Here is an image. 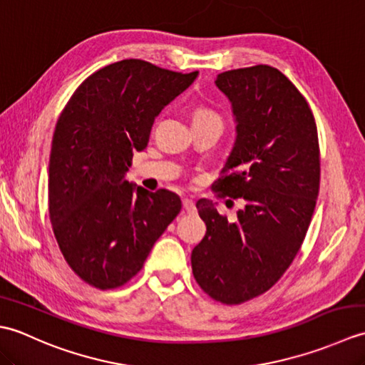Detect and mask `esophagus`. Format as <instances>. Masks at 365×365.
I'll list each match as a JSON object with an SVG mask.
<instances>
[{
  "label": "esophagus",
  "instance_id": "esophagus-1",
  "mask_svg": "<svg viewBox=\"0 0 365 365\" xmlns=\"http://www.w3.org/2000/svg\"><path fill=\"white\" fill-rule=\"evenodd\" d=\"M182 202H183V208H185V210H187L188 213H195V212H196V205H195V202H192L191 199L185 197V199L182 200Z\"/></svg>",
  "mask_w": 365,
  "mask_h": 365
}]
</instances>
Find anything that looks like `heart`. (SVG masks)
I'll return each mask as SVG.
<instances>
[{
    "instance_id": "obj_1",
    "label": "heart",
    "mask_w": 365,
    "mask_h": 365,
    "mask_svg": "<svg viewBox=\"0 0 365 365\" xmlns=\"http://www.w3.org/2000/svg\"><path fill=\"white\" fill-rule=\"evenodd\" d=\"M208 119L218 120V122H220L218 115H216V114L212 113V111H207V110H197V111L195 113V118H192V122H195V120H208Z\"/></svg>"
}]
</instances>
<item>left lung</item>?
<instances>
[{"instance_id": "obj_1", "label": "left lung", "mask_w": 365, "mask_h": 365, "mask_svg": "<svg viewBox=\"0 0 365 365\" xmlns=\"http://www.w3.org/2000/svg\"><path fill=\"white\" fill-rule=\"evenodd\" d=\"M215 84L230 102L235 143L213 188L245 208L230 222L197 200L207 232L191 267L208 297L240 304L269 290L299 251L320 188L319 136L304 97L277 68H237Z\"/></svg>"}]
</instances>
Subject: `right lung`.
Wrapping results in <instances>:
<instances>
[{
    "label": "right lung",
    "instance_id": "1",
    "mask_svg": "<svg viewBox=\"0 0 365 365\" xmlns=\"http://www.w3.org/2000/svg\"><path fill=\"white\" fill-rule=\"evenodd\" d=\"M197 72L123 59L84 80L61 113L48 166V210L66 262L84 282L115 289L143 268L182 208L175 192L125 180L163 108Z\"/></svg>",
    "mask_w": 365,
    "mask_h": 365
}]
</instances>
